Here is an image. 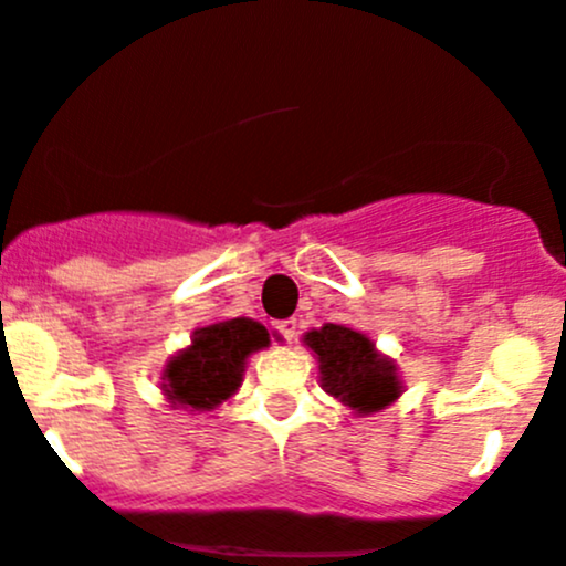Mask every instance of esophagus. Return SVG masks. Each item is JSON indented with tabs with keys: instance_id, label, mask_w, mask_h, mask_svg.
<instances>
[{
	"instance_id": "34e87169",
	"label": "esophagus",
	"mask_w": 566,
	"mask_h": 566,
	"mask_svg": "<svg viewBox=\"0 0 566 566\" xmlns=\"http://www.w3.org/2000/svg\"><path fill=\"white\" fill-rule=\"evenodd\" d=\"M276 328H279V334H282L284 339H295V337H298V321H295V317H287V321H279Z\"/></svg>"
}]
</instances>
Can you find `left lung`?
<instances>
[{
  "label": "left lung",
  "instance_id": "1",
  "mask_svg": "<svg viewBox=\"0 0 566 566\" xmlns=\"http://www.w3.org/2000/svg\"><path fill=\"white\" fill-rule=\"evenodd\" d=\"M321 361V381L328 395L359 415L378 411L400 395L392 361L381 359L365 334L326 323L304 337Z\"/></svg>",
  "mask_w": 566,
  "mask_h": 566
}]
</instances>
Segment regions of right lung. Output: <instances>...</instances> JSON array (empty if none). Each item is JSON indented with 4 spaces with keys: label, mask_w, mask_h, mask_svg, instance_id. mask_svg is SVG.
Wrapping results in <instances>:
<instances>
[{
    "label": "right lung",
    "mask_w": 566,
    "mask_h": 566,
    "mask_svg": "<svg viewBox=\"0 0 566 566\" xmlns=\"http://www.w3.org/2000/svg\"><path fill=\"white\" fill-rule=\"evenodd\" d=\"M268 343V328L249 317L199 328L193 345L166 365L163 387L168 400L185 409H212L240 387L245 356Z\"/></svg>",
    "instance_id": "add662e5"
}]
</instances>
